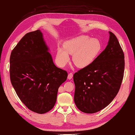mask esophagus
I'll use <instances>...</instances> for the list:
<instances>
[{"label":"esophagus","instance_id":"34e87169","mask_svg":"<svg viewBox=\"0 0 135 135\" xmlns=\"http://www.w3.org/2000/svg\"><path fill=\"white\" fill-rule=\"evenodd\" d=\"M72 77H73V73H69V74H68V79L70 80V79H72Z\"/></svg>","mask_w":135,"mask_h":135}]
</instances>
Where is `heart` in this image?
Instances as JSON below:
<instances>
[{"label":"heart","instance_id":"b5f03b06","mask_svg":"<svg viewBox=\"0 0 135 135\" xmlns=\"http://www.w3.org/2000/svg\"><path fill=\"white\" fill-rule=\"evenodd\" d=\"M101 49L99 41L91 39L87 36H80L65 42L64 48L59 47L56 59L61 66H64L69 61V55H73L72 60L79 68L88 66L94 61Z\"/></svg>","mask_w":135,"mask_h":135}]
</instances>
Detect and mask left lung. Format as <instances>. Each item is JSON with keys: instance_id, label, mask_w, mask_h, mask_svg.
<instances>
[{"instance_id": "left-lung-1", "label": "left lung", "mask_w": 135, "mask_h": 135, "mask_svg": "<svg viewBox=\"0 0 135 135\" xmlns=\"http://www.w3.org/2000/svg\"><path fill=\"white\" fill-rule=\"evenodd\" d=\"M106 49L88 66L73 75L74 100L82 112L95 113L114 99L124 77V54L115 35L109 32Z\"/></svg>"}]
</instances>
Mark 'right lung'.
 Segmentation results:
<instances>
[{"label":"right lung","instance_id":"add662e5","mask_svg":"<svg viewBox=\"0 0 135 135\" xmlns=\"http://www.w3.org/2000/svg\"><path fill=\"white\" fill-rule=\"evenodd\" d=\"M40 30L29 32L12 50L11 84L31 111L46 113L54 106L58 88L67 79L66 70L54 65Z\"/></svg>","mask_w":135,"mask_h":135}]
</instances>
